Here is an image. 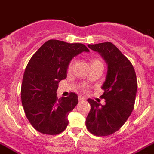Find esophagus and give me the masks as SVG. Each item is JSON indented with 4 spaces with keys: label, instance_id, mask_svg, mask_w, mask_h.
<instances>
[{
    "label": "esophagus",
    "instance_id": "obj_1",
    "mask_svg": "<svg viewBox=\"0 0 154 154\" xmlns=\"http://www.w3.org/2000/svg\"><path fill=\"white\" fill-rule=\"evenodd\" d=\"M78 100H79V102H82V101H85L86 100V99L84 98V97H78Z\"/></svg>",
    "mask_w": 154,
    "mask_h": 154
}]
</instances>
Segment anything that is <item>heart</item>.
Returning a JSON list of instances; mask_svg holds the SVG:
<instances>
[{
  "label": "heart",
  "mask_w": 154,
  "mask_h": 154,
  "mask_svg": "<svg viewBox=\"0 0 154 154\" xmlns=\"http://www.w3.org/2000/svg\"><path fill=\"white\" fill-rule=\"evenodd\" d=\"M90 61V65H91V67H93V66L96 65V64H99V63H101V61H100V60L97 59V58H91ZM73 65H74V62H73V61H71V62L69 64L68 68H67V70H68L69 72L72 70Z\"/></svg>",
  "instance_id": "b5f03b06"
}]
</instances>
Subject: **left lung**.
<instances>
[{
	"label": "left lung",
	"instance_id": "1",
	"mask_svg": "<svg viewBox=\"0 0 154 154\" xmlns=\"http://www.w3.org/2000/svg\"><path fill=\"white\" fill-rule=\"evenodd\" d=\"M98 52L107 64L106 80L102 89L105 105L94 100L87 101L91 109L86 119V126L97 136H107L115 133L125 123L134 106L137 83L133 65L120 50L112 42L88 45Z\"/></svg>",
	"mask_w": 154,
	"mask_h": 154
}]
</instances>
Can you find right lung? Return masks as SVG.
Returning a JSON list of instances; mask_svg holds the SVG:
<instances>
[{"mask_svg":"<svg viewBox=\"0 0 154 154\" xmlns=\"http://www.w3.org/2000/svg\"><path fill=\"white\" fill-rule=\"evenodd\" d=\"M90 50L81 43L51 39L45 42L29 61L21 87L24 112L32 127L40 133L54 135L64 131L69 113L78 103V97L57 98L61 80L67 77L73 57Z\"/></svg>","mask_w":154,"mask_h":154,"instance_id":"add662e5","label":"right lung"}]
</instances>
